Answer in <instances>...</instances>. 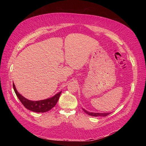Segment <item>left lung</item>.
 <instances>
[{
    "mask_svg": "<svg viewBox=\"0 0 146 146\" xmlns=\"http://www.w3.org/2000/svg\"><path fill=\"white\" fill-rule=\"evenodd\" d=\"M82 110H84V111L88 114L89 115L91 116H94V117H98V116H103V117H106L108 115H109L111 113H92V112H88L86 110L82 109Z\"/></svg>",
    "mask_w": 146,
    "mask_h": 146,
    "instance_id": "8db88e82",
    "label": "left lung"
}]
</instances>
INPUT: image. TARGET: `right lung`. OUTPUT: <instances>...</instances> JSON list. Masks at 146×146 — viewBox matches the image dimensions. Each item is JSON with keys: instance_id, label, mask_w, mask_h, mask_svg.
Wrapping results in <instances>:
<instances>
[{"instance_id": "obj_1", "label": "right lung", "mask_w": 146, "mask_h": 146, "mask_svg": "<svg viewBox=\"0 0 146 146\" xmlns=\"http://www.w3.org/2000/svg\"><path fill=\"white\" fill-rule=\"evenodd\" d=\"M13 88L20 102L22 103L24 107L29 110L36 113H44L50 110L56 105L62 92V91H60V92L55 95L53 97L48 99L38 101H32L26 99L20 94H19L16 90L14 83Z\"/></svg>"}]
</instances>
